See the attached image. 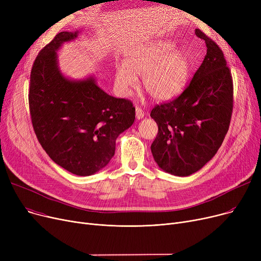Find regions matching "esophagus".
I'll return each mask as SVG.
<instances>
[{
    "mask_svg": "<svg viewBox=\"0 0 261 261\" xmlns=\"http://www.w3.org/2000/svg\"><path fill=\"white\" fill-rule=\"evenodd\" d=\"M144 116H145V113H144L143 110L140 107H136L135 108V117H136V119L140 120V119L144 118Z\"/></svg>",
    "mask_w": 261,
    "mask_h": 261,
    "instance_id": "esophagus-1",
    "label": "esophagus"
}]
</instances>
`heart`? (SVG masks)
I'll return each mask as SVG.
<instances>
[{
  "label": "heart",
  "instance_id": "heart-1",
  "mask_svg": "<svg viewBox=\"0 0 261 261\" xmlns=\"http://www.w3.org/2000/svg\"><path fill=\"white\" fill-rule=\"evenodd\" d=\"M172 41H158L128 53L115 67V85L122 96L142 85L150 97L165 101L179 95L189 78L191 58L184 49H175Z\"/></svg>",
  "mask_w": 261,
  "mask_h": 261
}]
</instances>
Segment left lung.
Segmentation results:
<instances>
[{
	"label": "left lung",
	"mask_w": 261,
	"mask_h": 261,
	"mask_svg": "<svg viewBox=\"0 0 261 261\" xmlns=\"http://www.w3.org/2000/svg\"><path fill=\"white\" fill-rule=\"evenodd\" d=\"M196 35L207 51L183 93L155 106L150 116L159 132L151 145L161 169L188 176L210 162L222 145L232 112V79L224 55L200 30Z\"/></svg>",
	"instance_id": "obj_1"
}]
</instances>
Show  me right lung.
I'll list each match as a JSON object with an SVG mask.
<instances>
[{
	"instance_id": "obj_1",
	"label": "right lung",
	"mask_w": 261,
	"mask_h": 261,
	"mask_svg": "<svg viewBox=\"0 0 261 261\" xmlns=\"http://www.w3.org/2000/svg\"><path fill=\"white\" fill-rule=\"evenodd\" d=\"M78 34L61 32L40 50L29 102L37 139L48 156L73 174L87 176L111 161L118 135L135 119V108L107 94L93 76L74 80L61 73L57 51Z\"/></svg>"
}]
</instances>
